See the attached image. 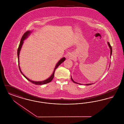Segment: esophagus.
Wrapping results in <instances>:
<instances>
[{
  "mask_svg": "<svg viewBox=\"0 0 124 124\" xmlns=\"http://www.w3.org/2000/svg\"><path fill=\"white\" fill-rule=\"evenodd\" d=\"M73 57V55H72V54H70L69 55V58L70 59H72Z\"/></svg>",
  "mask_w": 124,
  "mask_h": 124,
  "instance_id": "1",
  "label": "esophagus"
}]
</instances>
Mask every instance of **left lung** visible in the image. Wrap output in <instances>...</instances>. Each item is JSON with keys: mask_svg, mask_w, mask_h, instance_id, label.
Wrapping results in <instances>:
<instances>
[{"mask_svg": "<svg viewBox=\"0 0 124 124\" xmlns=\"http://www.w3.org/2000/svg\"><path fill=\"white\" fill-rule=\"evenodd\" d=\"M107 44H108V46H109V47L110 48V58H111V55H112V46H111V45H110V43H109V42H107ZM110 64L109 65V67H110ZM71 80L72 81V82H73L75 83H76V84H79V85H92V84H93V83H91V84H80V83H78L76 82H75V81H74L73 80V79L72 78V77H71Z\"/></svg>", "mask_w": 124, "mask_h": 124, "instance_id": "8db88e82", "label": "left lung"}]
</instances>
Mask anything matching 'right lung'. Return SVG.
Instances as JSON below:
<instances>
[{
  "instance_id": "obj_1",
  "label": "right lung",
  "mask_w": 124,
  "mask_h": 124,
  "mask_svg": "<svg viewBox=\"0 0 124 124\" xmlns=\"http://www.w3.org/2000/svg\"><path fill=\"white\" fill-rule=\"evenodd\" d=\"M31 31H27L26 32H25L24 34V35L22 36L21 39V41L20 42V44H19V46L18 48V52H17V54H18V66H19V70L20 72L21 73V74L24 76V78H25L28 81H29L30 82H31L35 85H44V84H46L47 83H48L50 82L53 78V77H54V73H55V71L56 70V69L58 67V66H59V65H60L62 63H63L65 60V57H63L62 58V59L59 60V62L57 63V64L55 65V67L54 68V71H53V74L51 75V76L49 78H48L47 79L45 80H43V81H32L31 79H30L29 78H28L27 77H26L24 74L23 73V72H22V71L20 69V66H19V53H20V50H21V49L22 48V45L24 43V41L28 38V37L30 35V34H31Z\"/></svg>"
}]
</instances>
